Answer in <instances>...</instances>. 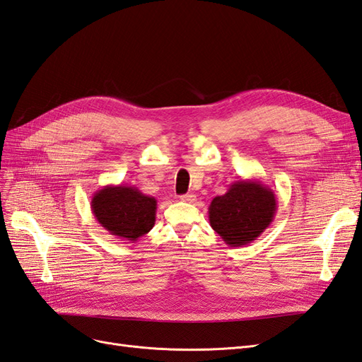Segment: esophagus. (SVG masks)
Listing matches in <instances>:
<instances>
[{
    "instance_id": "esophagus-1",
    "label": "esophagus",
    "mask_w": 362,
    "mask_h": 362,
    "mask_svg": "<svg viewBox=\"0 0 362 362\" xmlns=\"http://www.w3.org/2000/svg\"><path fill=\"white\" fill-rule=\"evenodd\" d=\"M180 201H182V202H194L196 201V196L194 194H192V193H187V194H181L180 196Z\"/></svg>"
}]
</instances>
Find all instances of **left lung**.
I'll return each instance as SVG.
<instances>
[{
    "label": "left lung",
    "instance_id": "8db88e82",
    "mask_svg": "<svg viewBox=\"0 0 362 362\" xmlns=\"http://www.w3.org/2000/svg\"><path fill=\"white\" fill-rule=\"evenodd\" d=\"M275 192L258 180H240L208 206L214 231L228 246H245L257 240L275 218Z\"/></svg>",
    "mask_w": 362,
    "mask_h": 362
}]
</instances>
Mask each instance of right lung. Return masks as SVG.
I'll return each mask as SVG.
<instances>
[{"label": "right lung", "instance_id": "right-lung-1", "mask_svg": "<svg viewBox=\"0 0 362 362\" xmlns=\"http://www.w3.org/2000/svg\"><path fill=\"white\" fill-rule=\"evenodd\" d=\"M90 206L98 223L120 240L136 242L156 225L157 199L134 185H104L93 194Z\"/></svg>", "mask_w": 362, "mask_h": 362}]
</instances>
